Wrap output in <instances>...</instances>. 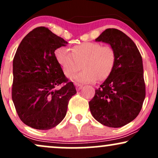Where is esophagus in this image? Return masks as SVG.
I'll return each instance as SVG.
<instances>
[{
  "label": "esophagus",
  "mask_w": 158,
  "mask_h": 158,
  "mask_svg": "<svg viewBox=\"0 0 158 158\" xmlns=\"http://www.w3.org/2000/svg\"><path fill=\"white\" fill-rule=\"evenodd\" d=\"M75 85H76V87H77V90H81V88H82V87H83V85H82L79 84V83H75Z\"/></svg>",
  "instance_id": "1"
}]
</instances>
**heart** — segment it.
<instances>
[{
    "label": "heart",
    "instance_id": "1",
    "mask_svg": "<svg viewBox=\"0 0 158 158\" xmlns=\"http://www.w3.org/2000/svg\"><path fill=\"white\" fill-rule=\"evenodd\" d=\"M57 62L67 77H71L80 69L84 70L74 77V80L81 83L103 81L109 77L116 63V52L110 45L102 46L98 42H83L71 48L64 47L55 50Z\"/></svg>",
    "mask_w": 158,
    "mask_h": 158
}]
</instances>
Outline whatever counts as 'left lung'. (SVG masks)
<instances>
[{
  "mask_svg": "<svg viewBox=\"0 0 158 158\" xmlns=\"http://www.w3.org/2000/svg\"><path fill=\"white\" fill-rule=\"evenodd\" d=\"M96 41L114 49L116 63L109 77L96 90L90 110L101 124L119 128L134 120L142 108L146 97L142 56L135 42L117 29H107Z\"/></svg>",
  "mask_w": 158,
  "mask_h": 158,
  "instance_id": "8db88e82",
  "label": "left lung"
}]
</instances>
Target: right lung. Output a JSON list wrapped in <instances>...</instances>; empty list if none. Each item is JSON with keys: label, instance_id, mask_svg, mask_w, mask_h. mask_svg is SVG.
Masks as SVG:
<instances>
[{"label": "right lung", "instance_id": "right-lung-1", "mask_svg": "<svg viewBox=\"0 0 158 158\" xmlns=\"http://www.w3.org/2000/svg\"><path fill=\"white\" fill-rule=\"evenodd\" d=\"M68 42L44 27L23 38L13 59L12 99L18 115L27 126L48 130L64 118L69 100L77 94L55 56ZM61 86L60 89L55 88Z\"/></svg>", "mask_w": 158, "mask_h": 158}]
</instances>
